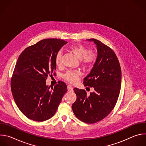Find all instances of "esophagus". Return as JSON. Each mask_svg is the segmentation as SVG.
<instances>
[{
    "label": "esophagus",
    "mask_w": 146,
    "mask_h": 146,
    "mask_svg": "<svg viewBox=\"0 0 146 146\" xmlns=\"http://www.w3.org/2000/svg\"><path fill=\"white\" fill-rule=\"evenodd\" d=\"M68 90L69 91H72L73 90V88L71 85H68Z\"/></svg>",
    "instance_id": "esophagus-1"
}]
</instances>
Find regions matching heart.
<instances>
[{
	"label": "heart",
	"instance_id": "heart-1",
	"mask_svg": "<svg viewBox=\"0 0 146 146\" xmlns=\"http://www.w3.org/2000/svg\"><path fill=\"white\" fill-rule=\"evenodd\" d=\"M69 50L80 60L81 64L84 67H88L94 64L97 58L96 52L92 49L87 48L82 44H74L70 46ZM62 53L58 52L55 57V64L58 67L62 65ZM81 75L80 71H68L63 75L64 80L68 82H76Z\"/></svg>",
	"mask_w": 146,
	"mask_h": 146
}]
</instances>
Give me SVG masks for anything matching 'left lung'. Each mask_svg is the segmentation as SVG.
I'll return each instance as SVG.
<instances>
[{
  "instance_id": "obj_1",
  "label": "left lung",
  "mask_w": 146,
  "mask_h": 146,
  "mask_svg": "<svg viewBox=\"0 0 146 146\" xmlns=\"http://www.w3.org/2000/svg\"><path fill=\"white\" fill-rule=\"evenodd\" d=\"M88 40L94 41L98 56L83 83L87 88L93 87L94 91L87 95L86 90L74 88L77 99L72 105V110L80 121L94 123L105 118L115 107L121 89V70L111 48L95 38Z\"/></svg>"
}]
</instances>
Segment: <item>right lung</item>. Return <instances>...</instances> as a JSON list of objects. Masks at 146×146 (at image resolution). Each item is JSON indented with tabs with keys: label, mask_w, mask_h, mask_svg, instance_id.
I'll return each instance as SVG.
<instances>
[{
	"label": "right lung",
	"mask_w": 146,
	"mask_h": 146,
	"mask_svg": "<svg viewBox=\"0 0 146 146\" xmlns=\"http://www.w3.org/2000/svg\"><path fill=\"white\" fill-rule=\"evenodd\" d=\"M68 42L45 38L28 47L21 54L11 78V90L19 110L30 119L42 122L51 118L57 110L67 86L59 81L53 87L46 80L56 69L55 57Z\"/></svg>",
	"instance_id": "obj_1"
}]
</instances>
